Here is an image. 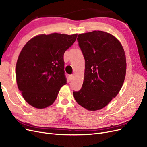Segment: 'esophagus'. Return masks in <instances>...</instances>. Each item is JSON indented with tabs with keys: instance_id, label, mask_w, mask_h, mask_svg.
Instances as JSON below:
<instances>
[{
	"instance_id": "esophagus-1",
	"label": "esophagus",
	"mask_w": 147,
	"mask_h": 147,
	"mask_svg": "<svg viewBox=\"0 0 147 147\" xmlns=\"http://www.w3.org/2000/svg\"><path fill=\"white\" fill-rule=\"evenodd\" d=\"M69 81H72V79H73V75H70L69 76Z\"/></svg>"
}]
</instances>
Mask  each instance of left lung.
I'll list each match as a JSON object with an SVG mask.
<instances>
[{
	"label": "left lung",
	"instance_id": "1",
	"mask_svg": "<svg viewBox=\"0 0 147 147\" xmlns=\"http://www.w3.org/2000/svg\"><path fill=\"white\" fill-rule=\"evenodd\" d=\"M79 47L85 59L82 89L73 92L77 103L90 111L100 110L121 90L126 72V58L121 43L101 30L80 34Z\"/></svg>",
	"mask_w": 147,
	"mask_h": 147
}]
</instances>
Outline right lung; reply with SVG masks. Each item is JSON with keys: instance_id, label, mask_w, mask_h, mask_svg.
Returning <instances> with one entry per match:
<instances>
[{"instance_id": "right-lung-1", "label": "right lung", "mask_w": 147, "mask_h": 147, "mask_svg": "<svg viewBox=\"0 0 147 147\" xmlns=\"http://www.w3.org/2000/svg\"><path fill=\"white\" fill-rule=\"evenodd\" d=\"M77 37V34H40L26 43L17 60L16 79L29 105L42 109L54 103L67 83L64 54Z\"/></svg>"}]
</instances>
